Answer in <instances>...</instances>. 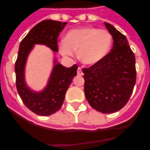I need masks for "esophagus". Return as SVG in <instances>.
<instances>
[{
    "label": "esophagus",
    "mask_w": 150,
    "mask_h": 150,
    "mask_svg": "<svg viewBox=\"0 0 150 150\" xmlns=\"http://www.w3.org/2000/svg\"><path fill=\"white\" fill-rule=\"evenodd\" d=\"M77 73H78V75H83V73H82V68H80V67H79V68H78Z\"/></svg>",
    "instance_id": "34e87169"
}]
</instances>
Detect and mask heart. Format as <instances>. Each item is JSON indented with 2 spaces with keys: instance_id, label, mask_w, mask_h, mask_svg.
<instances>
[{
  "instance_id": "1",
  "label": "heart",
  "mask_w": 150,
  "mask_h": 150,
  "mask_svg": "<svg viewBox=\"0 0 150 150\" xmlns=\"http://www.w3.org/2000/svg\"><path fill=\"white\" fill-rule=\"evenodd\" d=\"M112 36L105 29L84 27L71 29L60 43V52L65 57H72L78 51L79 58L87 65H94L103 60L109 53Z\"/></svg>"
}]
</instances>
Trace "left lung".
Segmentation results:
<instances>
[{"label": "left lung", "mask_w": 150, "mask_h": 150, "mask_svg": "<svg viewBox=\"0 0 150 150\" xmlns=\"http://www.w3.org/2000/svg\"><path fill=\"white\" fill-rule=\"evenodd\" d=\"M111 34L113 48L103 60L83 68L85 96L94 109L114 113L125 106L136 82L135 57L127 38L113 25L104 22Z\"/></svg>", "instance_id": "left-lung-1"}]
</instances>
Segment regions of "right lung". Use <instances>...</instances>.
I'll return each mask as SVG.
<instances>
[{
  "label": "right lung",
  "mask_w": 150,
  "mask_h": 150,
  "mask_svg": "<svg viewBox=\"0 0 150 150\" xmlns=\"http://www.w3.org/2000/svg\"><path fill=\"white\" fill-rule=\"evenodd\" d=\"M67 22L53 20H43L36 25L29 31L19 45L15 71L16 87L22 102L31 111L41 116L54 114L61 107L65 93L71 83L73 78L77 75L78 66L65 68L61 64L54 65L48 84L42 92L32 91L25 82V66L27 57L34 44H43L52 50L58 51L57 38Z\"/></svg>",
  "instance_id": "obj_1"
}]
</instances>
